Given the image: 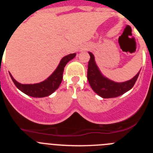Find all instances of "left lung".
<instances>
[{
    "mask_svg": "<svg viewBox=\"0 0 153 153\" xmlns=\"http://www.w3.org/2000/svg\"><path fill=\"white\" fill-rule=\"evenodd\" d=\"M89 54L90 59L88 63L87 79L91 88L100 97L105 99L120 97L131 90L132 86H134L140 75V70L134 77L129 80L122 83H117L102 75L96 63L94 55L91 52H89Z\"/></svg>",
    "mask_w": 153,
    "mask_h": 153,
    "instance_id": "1",
    "label": "left lung"
}]
</instances>
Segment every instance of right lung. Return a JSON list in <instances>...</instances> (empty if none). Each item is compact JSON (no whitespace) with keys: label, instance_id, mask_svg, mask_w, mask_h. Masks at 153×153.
Returning a JSON list of instances; mask_svg holds the SVG:
<instances>
[{"label":"right lung","instance_id":"1","mask_svg":"<svg viewBox=\"0 0 153 153\" xmlns=\"http://www.w3.org/2000/svg\"><path fill=\"white\" fill-rule=\"evenodd\" d=\"M75 56L76 53H70V54L62 58L58 67L53 71V73L47 79L43 82H40V83H34V84H22L13 79L10 74V76L15 86L21 92L27 95L32 97H37V98L48 97V96L51 95L55 90H57L62 82L63 73L65 66Z\"/></svg>","mask_w":153,"mask_h":153}]
</instances>
